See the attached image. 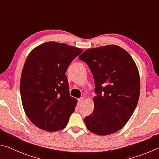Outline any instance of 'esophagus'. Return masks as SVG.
Wrapping results in <instances>:
<instances>
[{
  "mask_svg": "<svg viewBox=\"0 0 159 159\" xmlns=\"http://www.w3.org/2000/svg\"><path fill=\"white\" fill-rule=\"evenodd\" d=\"M84 98H83V97H82V98H79L78 99V103L79 104H81L82 102L84 101Z\"/></svg>",
  "mask_w": 159,
  "mask_h": 159,
  "instance_id": "obj_1",
  "label": "esophagus"
}]
</instances>
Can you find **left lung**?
Segmentation results:
<instances>
[{
    "instance_id": "1",
    "label": "left lung",
    "mask_w": 159,
    "mask_h": 159,
    "mask_svg": "<svg viewBox=\"0 0 159 159\" xmlns=\"http://www.w3.org/2000/svg\"><path fill=\"white\" fill-rule=\"evenodd\" d=\"M95 82L94 110L84 118L89 130L107 135L124 126L137 106L140 91L138 67L129 53L110 44L88 49L79 57Z\"/></svg>"
}]
</instances>
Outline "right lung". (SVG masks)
<instances>
[{"mask_svg":"<svg viewBox=\"0 0 159 159\" xmlns=\"http://www.w3.org/2000/svg\"><path fill=\"white\" fill-rule=\"evenodd\" d=\"M83 50L66 44L47 42L29 53L22 70V105L32 123L46 131L65 128L77 100L69 94L66 72Z\"/></svg>","mask_w":159,"mask_h":159,"instance_id":"obj_1","label":"right lung"}]
</instances>
